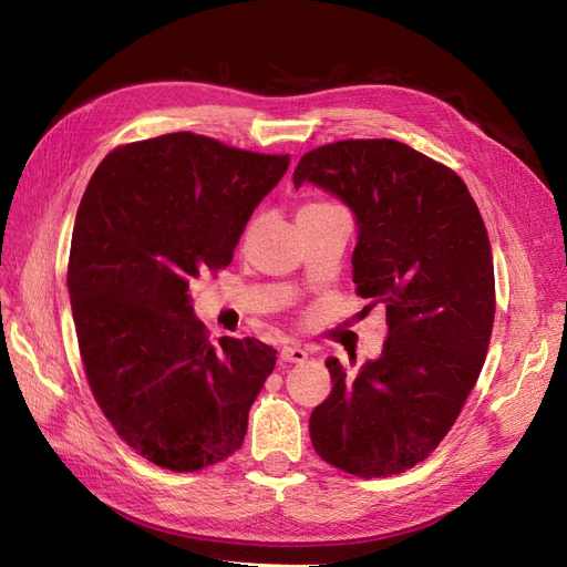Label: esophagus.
Segmentation results:
<instances>
[{
    "instance_id": "34e87169",
    "label": "esophagus",
    "mask_w": 567,
    "mask_h": 567,
    "mask_svg": "<svg viewBox=\"0 0 567 567\" xmlns=\"http://www.w3.org/2000/svg\"><path fill=\"white\" fill-rule=\"evenodd\" d=\"M307 357H310V354H307V350L300 348V346H284L281 352H279L281 362H293V364H302Z\"/></svg>"
}]
</instances>
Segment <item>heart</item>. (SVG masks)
<instances>
[{"label": "heart", "instance_id": "heart-1", "mask_svg": "<svg viewBox=\"0 0 567 567\" xmlns=\"http://www.w3.org/2000/svg\"><path fill=\"white\" fill-rule=\"evenodd\" d=\"M317 205H326V203H310V205H305L302 210H307V208H317Z\"/></svg>", "mask_w": 567, "mask_h": 567}]
</instances>
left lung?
Here are the masks:
<instances>
[{"instance_id":"obj_1","label":"left lung","mask_w":567,"mask_h":567,"mask_svg":"<svg viewBox=\"0 0 567 567\" xmlns=\"http://www.w3.org/2000/svg\"><path fill=\"white\" fill-rule=\"evenodd\" d=\"M293 184L348 205L357 296L385 305L388 340L359 373L329 359L333 390L310 416L315 452L362 477L414 468L450 433L494 323L485 221L450 167L392 140H348L300 158Z\"/></svg>"}]
</instances>
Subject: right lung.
I'll return each mask as SVG.
<instances>
[{
    "label": "right lung",
    "mask_w": 567,
    "mask_h": 567,
    "mask_svg": "<svg viewBox=\"0 0 567 567\" xmlns=\"http://www.w3.org/2000/svg\"><path fill=\"white\" fill-rule=\"evenodd\" d=\"M288 163L173 132L109 153L80 200L68 293L84 373L115 433L161 468H208L244 444L277 350L210 346L188 286L231 262Z\"/></svg>",
    "instance_id": "add662e5"
}]
</instances>
